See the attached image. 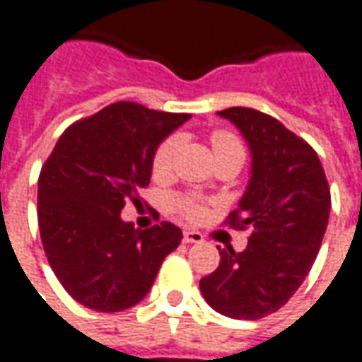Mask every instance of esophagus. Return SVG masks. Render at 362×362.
Returning <instances> with one entry per match:
<instances>
[{
	"mask_svg": "<svg viewBox=\"0 0 362 362\" xmlns=\"http://www.w3.org/2000/svg\"><path fill=\"white\" fill-rule=\"evenodd\" d=\"M184 243L186 244L202 243V234L196 230H184Z\"/></svg>",
	"mask_w": 362,
	"mask_h": 362,
	"instance_id": "obj_1",
	"label": "esophagus"
}]
</instances>
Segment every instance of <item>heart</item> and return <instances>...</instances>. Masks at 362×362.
Here are the masks:
<instances>
[{
  "instance_id": "b5f03b06",
  "label": "heart",
  "mask_w": 362,
  "mask_h": 362,
  "mask_svg": "<svg viewBox=\"0 0 362 362\" xmlns=\"http://www.w3.org/2000/svg\"><path fill=\"white\" fill-rule=\"evenodd\" d=\"M176 146H178L176 138H168V140H164L158 146L156 154H154V172L162 174V172H168L172 168V162H174V156H176ZM222 146H238L240 148V144H238V140L232 134H228V132H216L212 136V148L216 150V148H222ZM172 206L190 220H198L204 216V206L194 202V200H180V198H176V200H172Z\"/></svg>"
}]
</instances>
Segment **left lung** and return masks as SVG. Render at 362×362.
I'll list each match as a JSON object with an SVG mask.
<instances>
[{
	"label": "left lung",
	"instance_id": "obj_1",
	"mask_svg": "<svg viewBox=\"0 0 362 362\" xmlns=\"http://www.w3.org/2000/svg\"><path fill=\"white\" fill-rule=\"evenodd\" d=\"M218 116L250 150V178L230 224L252 234L243 252L218 246V268L200 291L220 315L256 320L286 305L313 267L329 224V182L317 152L279 119L252 107Z\"/></svg>",
	"mask_w": 362,
	"mask_h": 362
}]
</instances>
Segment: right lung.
I'll return each instance as SVG.
<instances>
[{"label": "right lung", "mask_w": 362, "mask_h": 362, "mask_svg": "<svg viewBox=\"0 0 362 362\" xmlns=\"http://www.w3.org/2000/svg\"><path fill=\"white\" fill-rule=\"evenodd\" d=\"M190 114L118 102L76 122L57 140L37 182V222L57 281L86 308L119 313L150 293L164 258L178 248L172 222L140 230L122 220L140 202L158 146Z\"/></svg>", "instance_id": "right-lung-1"}]
</instances>
